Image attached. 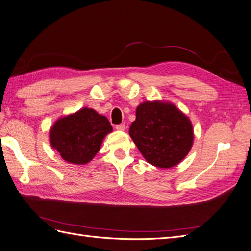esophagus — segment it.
I'll use <instances>...</instances> for the list:
<instances>
[{
	"label": "esophagus",
	"mask_w": 251,
	"mask_h": 251,
	"mask_svg": "<svg viewBox=\"0 0 251 251\" xmlns=\"http://www.w3.org/2000/svg\"><path fill=\"white\" fill-rule=\"evenodd\" d=\"M115 129L120 130V131H124L126 129V126H125V124H119L115 126Z\"/></svg>",
	"instance_id": "1"
}]
</instances>
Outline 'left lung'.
I'll return each mask as SVG.
<instances>
[{
  "label": "left lung",
  "instance_id": "1",
  "mask_svg": "<svg viewBox=\"0 0 251 251\" xmlns=\"http://www.w3.org/2000/svg\"><path fill=\"white\" fill-rule=\"evenodd\" d=\"M129 134L146 161L161 169L181 162L194 140L187 115L172 102L160 100L138 106Z\"/></svg>",
  "mask_w": 251,
  "mask_h": 251
}]
</instances>
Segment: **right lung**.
I'll list each match as a JSON object with an SVG mask.
<instances>
[{
    "mask_svg": "<svg viewBox=\"0 0 251 251\" xmlns=\"http://www.w3.org/2000/svg\"><path fill=\"white\" fill-rule=\"evenodd\" d=\"M112 126L104 115L91 108L57 120L50 130V142L67 162L86 164L99 152Z\"/></svg>",
    "mask_w": 251,
    "mask_h": 251,
    "instance_id": "add662e5",
    "label": "right lung"
}]
</instances>
